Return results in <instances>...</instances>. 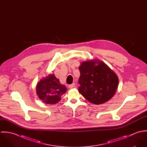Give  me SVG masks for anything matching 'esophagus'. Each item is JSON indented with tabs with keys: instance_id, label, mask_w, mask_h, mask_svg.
<instances>
[{
	"instance_id": "34e87169",
	"label": "esophagus",
	"mask_w": 147,
	"mask_h": 147,
	"mask_svg": "<svg viewBox=\"0 0 147 147\" xmlns=\"http://www.w3.org/2000/svg\"><path fill=\"white\" fill-rule=\"evenodd\" d=\"M75 83L70 84V85H68V88H70V89H71V88H73L75 86Z\"/></svg>"
}]
</instances>
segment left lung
Listing matches in <instances>:
<instances>
[{"mask_svg": "<svg viewBox=\"0 0 147 147\" xmlns=\"http://www.w3.org/2000/svg\"><path fill=\"white\" fill-rule=\"evenodd\" d=\"M79 68V91L89 102L100 105L112 98L118 88V78L106 64L89 61L83 62Z\"/></svg>", "mask_w": 147, "mask_h": 147, "instance_id": "8db88e82", "label": "left lung"}]
</instances>
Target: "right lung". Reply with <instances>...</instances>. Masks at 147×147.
Instances as JSON below:
<instances>
[{"label":"right lung","mask_w":147,"mask_h":147,"mask_svg":"<svg viewBox=\"0 0 147 147\" xmlns=\"http://www.w3.org/2000/svg\"><path fill=\"white\" fill-rule=\"evenodd\" d=\"M67 90L65 86L60 83L54 74L41 80L37 85V94L45 103L55 104L61 100V96Z\"/></svg>","instance_id":"right-lung-1"}]
</instances>
